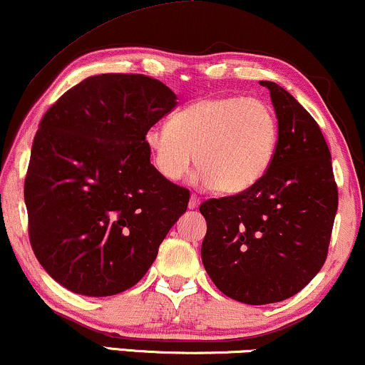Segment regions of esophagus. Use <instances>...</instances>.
I'll return each mask as SVG.
<instances>
[{
    "instance_id": "34e87169",
    "label": "esophagus",
    "mask_w": 365,
    "mask_h": 365,
    "mask_svg": "<svg viewBox=\"0 0 365 365\" xmlns=\"http://www.w3.org/2000/svg\"><path fill=\"white\" fill-rule=\"evenodd\" d=\"M187 206H190V210H196L197 206H200V197H197L196 195H191L190 203H187Z\"/></svg>"
}]
</instances>
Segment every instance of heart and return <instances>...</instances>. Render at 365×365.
Returning a JSON list of instances; mask_svg holds the SVG:
<instances>
[{"mask_svg":"<svg viewBox=\"0 0 365 365\" xmlns=\"http://www.w3.org/2000/svg\"><path fill=\"white\" fill-rule=\"evenodd\" d=\"M279 127L267 103L244 96L201 98L170 123L152 125L145 145L162 178L181 181L197 164L196 182L223 195L254 186L271 168Z\"/></svg>","mask_w":365,"mask_h":365,"instance_id":"heart-1","label":"heart"}]
</instances>
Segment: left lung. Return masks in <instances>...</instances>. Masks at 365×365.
<instances>
[{
	"label": "left lung",
	"mask_w": 365,
	"mask_h": 365,
	"mask_svg": "<svg viewBox=\"0 0 365 365\" xmlns=\"http://www.w3.org/2000/svg\"><path fill=\"white\" fill-rule=\"evenodd\" d=\"M271 91L279 138L264 178L235 196L201 203L203 265L223 294L269 304L299 292L327 260L339 191L331 155L312 115L284 88Z\"/></svg>",
	"instance_id": "8db88e82"
}]
</instances>
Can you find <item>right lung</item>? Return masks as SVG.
I'll use <instances>...</instances> for the list:
<instances>
[{"label":"right lung","mask_w":365,"mask_h":365,"mask_svg":"<svg viewBox=\"0 0 365 365\" xmlns=\"http://www.w3.org/2000/svg\"><path fill=\"white\" fill-rule=\"evenodd\" d=\"M175 100L148 76H91L38 123L25 178L29 237L69 291L100 298L130 289L186 211L190 191L162 178L145 145Z\"/></svg>","instance_id":"right-lung-1"}]
</instances>
